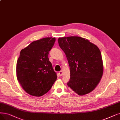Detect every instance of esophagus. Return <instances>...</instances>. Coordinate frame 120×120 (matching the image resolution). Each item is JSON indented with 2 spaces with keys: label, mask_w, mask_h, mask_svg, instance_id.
<instances>
[{
  "label": "esophagus",
  "mask_w": 120,
  "mask_h": 120,
  "mask_svg": "<svg viewBox=\"0 0 120 120\" xmlns=\"http://www.w3.org/2000/svg\"><path fill=\"white\" fill-rule=\"evenodd\" d=\"M59 74L60 76H61L62 75H63V71H60V72H59Z\"/></svg>",
  "instance_id": "1"
}]
</instances>
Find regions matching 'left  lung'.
I'll list each match as a JSON object with an SVG mask.
<instances>
[{"label": "left lung", "instance_id": "1", "mask_svg": "<svg viewBox=\"0 0 120 120\" xmlns=\"http://www.w3.org/2000/svg\"><path fill=\"white\" fill-rule=\"evenodd\" d=\"M58 42L70 67V78L67 85L79 95L90 93L97 87L103 74V62L98 48L78 36L59 38Z\"/></svg>", "mask_w": 120, "mask_h": 120}]
</instances>
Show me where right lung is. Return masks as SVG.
Returning <instances> with one entry per match:
<instances>
[{
  "label": "right lung",
  "mask_w": 120,
  "mask_h": 120,
  "mask_svg": "<svg viewBox=\"0 0 120 120\" xmlns=\"http://www.w3.org/2000/svg\"><path fill=\"white\" fill-rule=\"evenodd\" d=\"M56 38L46 37L33 41L20 52L17 62V77L26 92L41 97L52 88L57 78L48 54Z\"/></svg>",
  "instance_id": "right-lung-1"
}]
</instances>
